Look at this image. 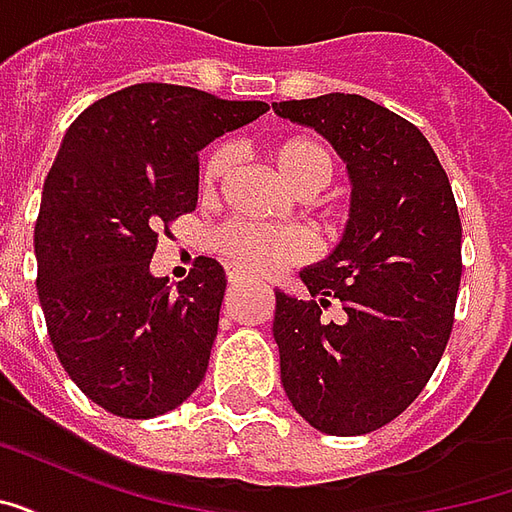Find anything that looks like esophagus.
I'll return each instance as SVG.
<instances>
[{
	"instance_id": "obj_1",
	"label": "esophagus",
	"mask_w": 512,
	"mask_h": 512,
	"mask_svg": "<svg viewBox=\"0 0 512 512\" xmlns=\"http://www.w3.org/2000/svg\"><path fill=\"white\" fill-rule=\"evenodd\" d=\"M246 279H252V271L244 266H230L227 268V282L230 285H241V282H246Z\"/></svg>"
}]
</instances>
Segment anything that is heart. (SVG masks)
<instances>
[{
	"mask_svg": "<svg viewBox=\"0 0 512 512\" xmlns=\"http://www.w3.org/2000/svg\"><path fill=\"white\" fill-rule=\"evenodd\" d=\"M235 150L227 142L211 147L202 161V186L216 189L227 169L233 167ZM271 161L277 164L282 178L301 194H315L329 186L334 175V156L315 139L290 136L271 147ZM211 244L230 257L233 263L255 271H279V268L299 263L310 257V235L299 227H277V224L249 222V219H230L219 224L211 233Z\"/></svg>",
	"mask_w": 512,
	"mask_h": 512,
	"instance_id": "obj_1",
	"label": "heart"
}]
</instances>
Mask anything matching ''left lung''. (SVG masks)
<instances>
[{
    "label": "left lung",
    "mask_w": 512,
    "mask_h": 512,
    "mask_svg": "<svg viewBox=\"0 0 512 512\" xmlns=\"http://www.w3.org/2000/svg\"><path fill=\"white\" fill-rule=\"evenodd\" d=\"M315 128L351 175V219L332 255L301 271L310 301L277 290L274 340L288 400L312 428L362 436L406 411L439 365L461 288V216L414 123L362 95L274 104ZM344 304V321L322 310Z\"/></svg>",
    "instance_id": "1"
}]
</instances>
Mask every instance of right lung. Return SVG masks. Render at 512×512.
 <instances>
[{
	"instance_id": "obj_1",
	"label": "right lung",
	"mask_w": 512,
	"mask_h": 512,
	"mask_svg": "<svg viewBox=\"0 0 512 512\" xmlns=\"http://www.w3.org/2000/svg\"><path fill=\"white\" fill-rule=\"evenodd\" d=\"M268 112L180 84H131L76 117L38 224V299L65 373L126 419L178 408L200 386L227 277L213 257L178 290L150 274L158 233L197 208L200 150Z\"/></svg>"
}]
</instances>
